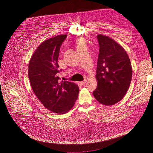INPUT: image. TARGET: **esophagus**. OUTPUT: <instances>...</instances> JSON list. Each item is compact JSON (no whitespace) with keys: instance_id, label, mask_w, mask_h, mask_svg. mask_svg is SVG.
Listing matches in <instances>:
<instances>
[{"instance_id":"1","label":"esophagus","mask_w":153,"mask_h":153,"mask_svg":"<svg viewBox=\"0 0 153 153\" xmlns=\"http://www.w3.org/2000/svg\"><path fill=\"white\" fill-rule=\"evenodd\" d=\"M87 82V79H84V81H81V82H80V84H81V85H84L85 84V83Z\"/></svg>"}]
</instances>
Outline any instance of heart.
<instances>
[{
    "label": "heart",
    "mask_w": 153,
    "mask_h": 153,
    "mask_svg": "<svg viewBox=\"0 0 153 153\" xmlns=\"http://www.w3.org/2000/svg\"><path fill=\"white\" fill-rule=\"evenodd\" d=\"M82 45H85V43L83 41L79 40V41H77V48L81 46H82Z\"/></svg>",
    "instance_id": "b5f03b06"
}]
</instances>
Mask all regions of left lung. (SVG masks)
<instances>
[{
    "label": "left lung",
    "mask_w": 153,
    "mask_h": 153,
    "mask_svg": "<svg viewBox=\"0 0 153 153\" xmlns=\"http://www.w3.org/2000/svg\"><path fill=\"white\" fill-rule=\"evenodd\" d=\"M99 45L96 69L97 87L93 94L105 105L120 101L127 93L132 77L130 59L124 49L111 38L97 36Z\"/></svg>",
    "instance_id": "obj_1"
}]
</instances>
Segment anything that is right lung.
<instances>
[{
	"label": "right lung",
	"mask_w": 153,
	"mask_h": 153,
	"mask_svg": "<svg viewBox=\"0 0 153 153\" xmlns=\"http://www.w3.org/2000/svg\"><path fill=\"white\" fill-rule=\"evenodd\" d=\"M66 35H58L44 41L29 62L28 76L32 90L48 110L57 114L68 112L78 96V86L70 81H60L57 61L60 47Z\"/></svg>",
	"instance_id": "add662e5"
}]
</instances>
